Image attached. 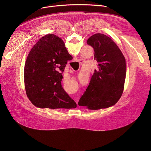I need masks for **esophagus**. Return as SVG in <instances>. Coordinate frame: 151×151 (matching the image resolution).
<instances>
[{
    "instance_id": "obj_1",
    "label": "esophagus",
    "mask_w": 151,
    "mask_h": 151,
    "mask_svg": "<svg viewBox=\"0 0 151 151\" xmlns=\"http://www.w3.org/2000/svg\"><path fill=\"white\" fill-rule=\"evenodd\" d=\"M76 104H77V102H76Z\"/></svg>"
}]
</instances>
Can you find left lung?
<instances>
[{
  "instance_id": "obj_1",
  "label": "left lung",
  "mask_w": 151,
  "mask_h": 151,
  "mask_svg": "<svg viewBox=\"0 0 151 151\" xmlns=\"http://www.w3.org/2000/svg\"><path fill=\"white\" fill-rule=\"evenodd\" d=\"M94 50L98 68L78 104L89 109L115 105L123 93L126 75L125 59L120 49L109 37L96 34L87 41Z\"/></svg>"
}]
</instances>
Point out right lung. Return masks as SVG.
Segmentation results:
<instances>
[{
  "label": "right lung",
  "instance_id": "right-lung-1",
  "mask_svg": "<svg viewBox=\"0 0 151 151\" xmlns=\"http://www.w3.org/2000/svg\"><path fill=\"white\" fill-rule=\"evenodd\" d=\"M72 56L57 35L47 34L39 40L27 58L24 78L26 94L40 108H75V101L63 89L62 73Z\"/></svg>",
  "mask_w": 151,
  "mask_h": 151
}]
</instances>
